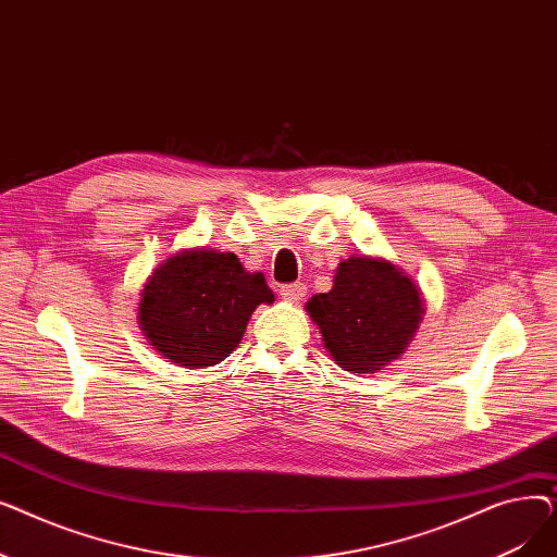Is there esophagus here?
Masks as SVG:
<instances>
[{"mask_svg":"<svg viewBox=\"0 0 557 557\" xmlns=\"http://www.w3.org/2000/svg\"><path fill=\"white\" fill-rule=\"evenodd\" d=\"M280 294H282V298L288 300V302H300V300L307 296V286L300 284V282H296V284H284V286L280 288Z\"/></svg>","mask_w":557,"mask_h":557,"instance_id":"34e87169","label":"esophagus"}]
</instances>
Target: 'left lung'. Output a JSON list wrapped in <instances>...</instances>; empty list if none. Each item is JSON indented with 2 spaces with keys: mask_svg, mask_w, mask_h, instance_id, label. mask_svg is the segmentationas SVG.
Instances as JSON below:
<instances>
[{
  "mask_svg": "<svg viewBox=\"0 0 557 557\" xmlns=\"http://www.w3.org/2000/svg\"><path fill=\"white\" fill-rule=\"evenodd\" d=\"M305 309L336 366L374 374L406 352L424 318V298L388 259L352 255L336 267L332 290L311 296Z\"/></svg>",
  "mask_w": 557,
  "mask_h": 557,
  "instance_id": "1",
  "label": "left lung"
}]
</instances>
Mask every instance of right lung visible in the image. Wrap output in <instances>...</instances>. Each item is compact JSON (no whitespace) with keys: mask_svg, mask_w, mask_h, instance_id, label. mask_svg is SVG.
Segmentation results:
<instances>
[{"mask_svg":"<svg viewBox=\"0 0 557 557\" xmlns=\"http://www.w3.org/2000/svg\"><path fill=\"white\" fill-rule=\"evenodd\" d=\"M273 302L267 277L248 273L237 255L196 246L169 255L146 277L137 323L164 359L202 370L230 357L252 311Z\"/></svg>","mask_w":557,"mask_h":557,"instance_id":"1","label":"right lung"}]
</instances>
